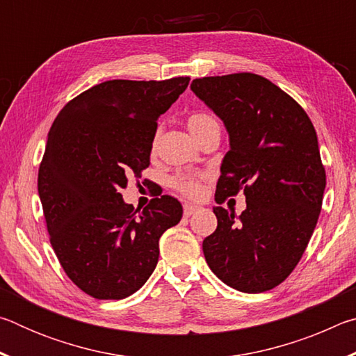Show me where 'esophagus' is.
Segmentation results:
<instances>
[{
    "instance_id": "1",
    "label": "esophagus",
    "mask_w": 356,
    "mask_h": 356,
    "mask_svg": "<svg viewBox=\"0 0 356 356\" xmlns=\"http://www.w3.org/2000/svg\"><path fill=\"white\" fill-rule=\"evenodd\" d=\"M200 210V206H195V204H185L184 206V215L185 216H191L193 213Z\"/></svg>"
}]
</instances>
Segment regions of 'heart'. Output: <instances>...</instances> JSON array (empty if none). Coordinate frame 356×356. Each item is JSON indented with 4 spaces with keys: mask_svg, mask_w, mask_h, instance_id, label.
Masks as SVG:
<instances>
[{
    "mask_svg": "<svg viewBox=\"0 0 356 356\" xmlns=\"http://www.w3.org/2000/svg\"><path fill=\"white\" fill-rule=\"evenodd\" d=\"M188 129L197 141H202L212 134H220V122L216 120L212 114L204 111H195L191 113L188 119H186ZM161 136V127L155 129V134L152 138V149L155 150L159 146ZM206 174H185L179 172L171 179V185L174 190H177L182 195L188 197H197L202 193V182L206 180Z\"/></svg>",
    "mask_w": 356,
    "mask_h": 356,
    "instance_id": "heart-1",
    "label": "heart"
}]
</instances>
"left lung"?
Returning <instances> with one entry per match:
<instances>
[{
    "mask_svg": "<svg viewBox=\"0 0 356 356\" xmlns=\"http://www.w3.org/2000/svg\"><path fill=\"white\" fill-rule=\"evenodd\" d=\"M191 91L222 119L231 140L216 201L246 196L238 216L213 207L218 226L204 238V256L229 287L270 291L297 267L321 215L327 176L314 125L298 102L251 72L196 78Z\"/></svg>",
    "mask_w": 356,
    "mask_h": 356,
    "instance_id": "8db88e82",
    "label": "left lung"
}]
</instances>
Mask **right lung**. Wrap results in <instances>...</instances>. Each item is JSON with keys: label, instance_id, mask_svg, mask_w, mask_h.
<instances>
[{"label": "right lung", "instance_id": "add662e5", "mask_svg": "<svg viewBox=\"0 0 356 356\" xmlns=\"http://www.w3.org/2000/svg\"><path fill=\"white\" fill-rule=\"evenodd\" d=\"M188 83L95 84L51 125L38 176L47 231L65 275L94 298L135 293L159 262L161 234L182 218L176 197H154L141 212L124 202L120 188L149 166L156 120Z\"/></svg>", "mask_w": 356, "mask_h": 356}]
</instances>
